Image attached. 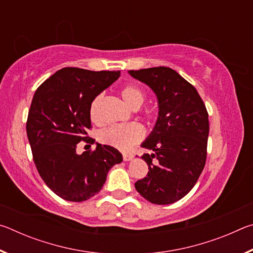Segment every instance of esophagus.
<instances>
[{"mask_svg": "<svg viewBox=\"0 0 253 253\" xmlns=\"http://www.w3.org/2000/svg\"><path fill=\"white\" fill-rule=\"evenodd\" d=\"M123 158H124V161H125V162H128V161H131L132 158H134V155H132V154H129V153H124Z\"/></svg>", "mask_w": 253, "mask_h": 253, "instance_id": "esophagus-1", "label": "esophagus"}]
</instances>
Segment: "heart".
Here are the masks:
<instances>
[{
	"mask_svg": "<svg viewBox=\"0 0 253 253\" xmlns=\"http://www.w3.org/2000/svg\"><path fill=\"white\" fill-rule=\"evenodd\" d=\"M121 96L128 106L131 108L138 109L146 99V93L142 88L136 84H126L121 89ZM102 101V95H98L93 98L89 108V115L93 123H100V105ZM144 128L136 123L122 124V125L111 126L102 130L99 135L100 140L104 144L109 145L121 151H128L135 144L139 143L144 138Z\"/></svg>",
	"mask_w": 253,
	"mask_h": 253,
	"instance_id": "heart-1",
	"label": "heart"
}]
</instances>
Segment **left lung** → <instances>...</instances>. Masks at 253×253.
Instances as JSON below:
<instances>
[{"label":"left lung","mask_w":253,"mask_h":253,"mask_svg":"<svg viewBox=\"0 0 253 253\" xmlns=\"http://www.w3.org/2000/svg\"><path fill=\"white\" fill-rule=\"evenodd\" d=\"M128 74L147 84L158 104L155 126L140 145L152 152L142 156L149 170L135 188L151 203L172 204L193 188L204 169L210 129L207 108L193 85L170 68Z\"/></svg>","instance_id":"1"}]
</instances>
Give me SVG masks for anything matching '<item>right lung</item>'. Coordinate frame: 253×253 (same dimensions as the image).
<instances>
[{
    "instance_id": "right-lung-1",
    "label": "right lung",
    "mask_w": 253,
    "mask_h": 253,
    "mask_svg": "<svg viewBox=\"0 0 253 253\" xmlns=\"http://www.w3.org/2000/svg\"><path fill=\"white\" fill-rule=\"evenodd\" d=\"M119 71L63 68L46 79L30 107L27 135L38 172L51 191L70 202H83L99 193L107 174L123 162L109 145L96 143L93 152L77 154L91 128L89 108L93 98L116 81Z\"/></svg>"
}]
</instances>
